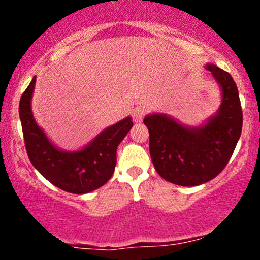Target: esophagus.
Returning <instances> with one entry per match:
<instances>
[{"label":"esophagus","instance_id":"esophagus-1","mask_svg":"<svg viewBox=\"0 0 260 260\" xmlns=\"http://www.w3.org/2000/svg\"><path fill=\"white\" fill-rule=\"evenodd\" d=\"M144 115H145V109H143V107H136V109L132 110V116H133L134 122H142Z\"/></svg>","mask_w":260,"mask_h":260}]
</instances>
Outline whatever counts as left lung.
Wrapping results in <instances>:
<instances>
[{
    "label": "left lung",
    "mask_w": 260,
    "mask_h": 260,
    "mask_svg": "<svg viewBox=\"0 0 260 260\" xmlns=\"http://www.w3.org/2000/svg\"><path fill=\"white\" fill-rule=\"evenodd\" d=\"M221 89L219 110L204 124L184 126L165 113L145 116L149 150L154 168L164 180L192 187L216 177L228 165L242 132L243 115L237 85L216 66H205Z\"/></svg>",
    "instance_id": "8db88e82"
}]
</instances>
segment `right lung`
Here are the masks:
<instances>
[{
    "mask_svg": "<svg viewBox=\"0 0 260 260\" xmlns=\"http://www.w3.org/2000/svg\"><path fill=\"white\" fill-rule=\"evenodd\" d=\"M35 80L37 77L31 79L19 103L26 153L32 166L53 186L73 194H85L104 186L115 171L116 151L133 126L132 118L126 117L105 128L80 150H62L52 144L32 116Z\"/></svg>",
    "mask_w": 260,
    "mask_h": 260,
    "instance_id": "obj_1",
    "label": "right lung"
}]
</instances>
